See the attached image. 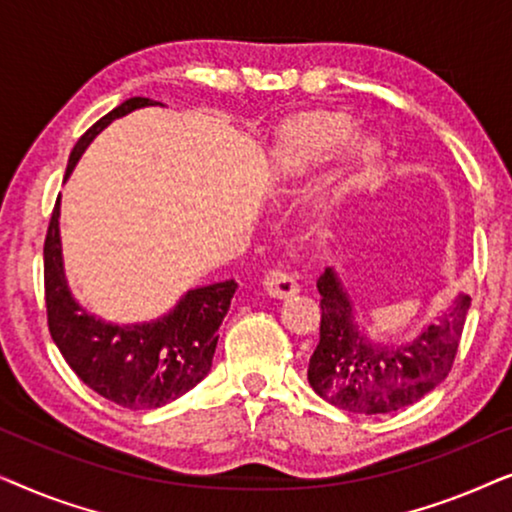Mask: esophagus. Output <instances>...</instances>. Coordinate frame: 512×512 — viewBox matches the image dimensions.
Returning a JSON list of instances; mask_svg holds the SVG:
<instances>
[{
    "label": "esophagus",
    "instance_id": "obj_1",
    "mask_svg": "<svg viewBox=\"0 0 512 512\" xmlns=\"http://www.w3.org/2000/svg\"><path fill=\"white\" fill-rule=\"evenodd\" d=\"M263 286L272 298H286V296H293V293L298 291L296 277L289 275V272L279 270V268H272L265 272Z\"/></svg>",
    "mask_w": 512,
    "mask_h": 512
}]
</instances>
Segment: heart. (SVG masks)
<instances>
[{
  "instance_id": "obj_1",
  "label": "heart",
  "mask_w": 512,
  "mask_h": 512,
  "mask_svg": "<svg viewBox=\"0 0 512 512\" xmlns=\"http://www.w3.org/2000/svg\"><path fill=\"white\" fill-rule=\"evenodd\" d=\"M356 139V128L347 116L310 114L293 121L277 144L279 167L286 174H307L340 158ZM380 163V149L370 139L354 144L349 156V177L366 179Z\"/></svg>"
}]
</instances>
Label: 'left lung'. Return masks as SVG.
Segmentation results:
<instances>
[{
  "label": "left lung",
  "mask_w": 512,
  "mask_h": 512,
  "mask_svg": "<svg viewBox=\"0 0 512 512\" xmlns=\"http://www.w3.org/2000/svg\"><path fill=\"white\" fill-rule=\"evenodd\" d=\"M321 324L307 380L324 401L359 415H387L417 403L450 375L471 298L450 310L408 345H373L354 324L352 303L335 272L319 277Z\"/></svg>",
  "instance_id": "1"
}]
</instances>
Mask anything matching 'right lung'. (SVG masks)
<instances>
[{
	"label": "right lung",
	"instance_id": "right-lung-1",
	"mask_svg": "<svg viewBox=\"0 0 512 512\" xmlns=\"http://www.w3.org/2000/svg\"><path fill=\"white\" fill-rule=\"evenodd\" d=\"M149 97H130L93 128L83 132L67 163V177L76 160L107 128L139 107H149ZM60 198L55 200L44 242V298L48 331L69 368L83 384L128 410H151L167 405L193 389L212 368L219 331L235 279L188 291L167 317L153 324L114 326L81 310L67 289L60 254Z\"/></svg>",
	"mask_w": 512,
	"mask_h": 512
}]
</instances>
